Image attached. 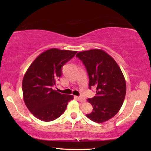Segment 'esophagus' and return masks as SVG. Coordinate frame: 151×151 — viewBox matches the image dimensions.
<instances>
[{"mask_svg":"<svg viewBox=\"0 0 151 151\" xmlns=\"http://www.w3.org/2000/svg\"><path fill=\"white\" fill-rule=\"evenodd\" d=\"M78 100L80 101V102H81V103H85V102L86 101V99L84 98V97H82V96H78Z\"/></svg>","mask_w":151,"mask_h":151,"instance_id":"obj_1","label":"esophagus"}]
</instances>
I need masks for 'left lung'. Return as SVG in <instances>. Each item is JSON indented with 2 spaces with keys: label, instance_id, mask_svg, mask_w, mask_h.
Instances as JSON below:
<instances>
[{
  "label": "left lung",
  "instance_id": "8db88e82",
  "mask_svg": "<svg viewBox=\"0 0 151 151\" xmlns=\"http://www.w3.org/2000/svg\"><path fill=\"white\" fill-rule=\"evenodd\" d=\"M85 66L89 88H96V95L88 99L93 110L86 114L89 119L101 123L119 111L126 95V81L118 64L101 49L82 51L76 54Z\"/></svg>",
  "mask_w": 151,
  "mask_h": 151
}]
</instances>
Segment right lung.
Masks as SVG:
<instances>
[{
	"label": "right lung",
	"instance_id": "obj_1",
	"mask_svg": "<svg viewBox=\"0 0 151 151\" xmlns=\"http://www.w3.org/2000/svg\"><path fill=\"white\" fill-rule=\"evenodd\" d=\"M77 51L51 48L41 53L30 65L22 80L24 103L36 118L48 122L63 114L73 95L52 87L62 75V67Z\"/></svg>",
	"mask_w": 151,
	"mask_h": 151
}]
</instances>
